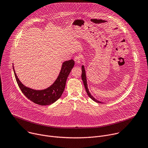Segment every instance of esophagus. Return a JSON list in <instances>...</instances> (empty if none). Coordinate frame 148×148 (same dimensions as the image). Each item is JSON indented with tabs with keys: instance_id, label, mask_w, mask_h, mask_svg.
Instances as JSON below:
<instances>
[{
	"instance_id": "34e87169",
	"label": "esophagus",
	"mask_w": 148,
	"mask_h": 148,
	"mask_svg": "<svg viewBox=\"0 0 148 148\" xmlns=\"http://www.w3.org/2000/svg\"><path fill=\"white\" fill-rule=\"evenodd\" d=\"M74 60L76 64H80L81 61V58L80 56H76L74 58Z\"/></svg>"
}]
</instances>
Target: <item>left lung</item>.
<instances>
[{
  "instance_id": "1",
  "label": "left lung",
  "mask_w": 148,
  "mask_h": 148,
  "mask_svg": "<svg viewBox=\"0 0 148 148\" xmlns=\"http://www.w3.org/2000/svg\"><path fill=\"white\" fill-rule=\"evenodd\" d=\"M82 79L83 80V84H84V87H85V89H86V91L88 95V96H89V97L90 99H92L93 101H96V103H103L102 102L97 100V99H96L90 93L89 90H88V87H87V77H86V71H85V69H84V65H82Z\"/></svg>"
}]
</instances>
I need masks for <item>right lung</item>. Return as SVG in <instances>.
<instances>
[{
	"mask_svg": "<svg viewBox=\"0 0 148 148\" xmlns=\"http://www.w3.org/2000/svg\"><path fill=\"white\" fill-rule=\"evenodd\" d=\"M74 65L75 62L73 60L65 61L62 64L60 74L53 83L43 90H34L24 86L16 75L13 65V68L17 83L25 96L37 104L46 106L52 104L61 97L65 90L68 76Z\"/></svg>",
	"mask_w": 148,
	"mask_h": 148,
	"instance_id": "obj_1",
	"label": "right lung"
}]
</instances>
